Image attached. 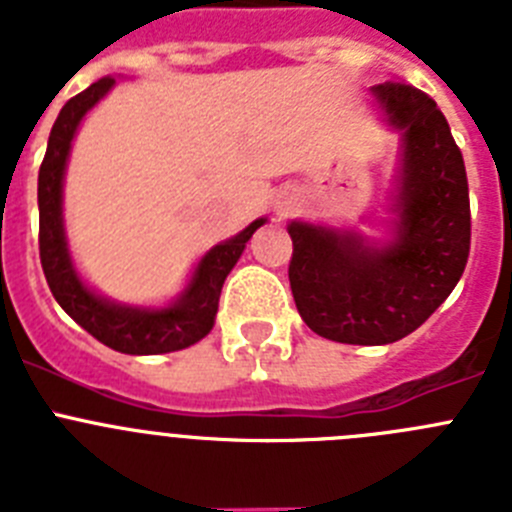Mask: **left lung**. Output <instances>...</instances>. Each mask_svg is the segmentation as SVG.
Listing matches in <instances>:
<instances>
[{
  "mask_svg": "<svg viewBox=\"0 0 512 512\" xmlns=\"http://www.w3.org/2000/svg\"><path fill=\"white\" fill-rule=\"evenodd\" d=\"M402 158L395 238L289 223V287L307 328L354 346H384L431 318L464 274L472 238L464 158L436 102L402 81L372 87Z\"/></svg>",
  "mask_w": 512,
  "mask_h": 512,
  "instance_id": "obj_1",
  "label": "left lung"
}]
</instances>
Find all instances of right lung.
Masks as SVG:
<instances>
[{
	"instance_id": "add662e5",
	"label": "right lung",
	"mask_w": 512,
	"mask_h": 512,
	"mask_svg": "<svg viewBox=\"0 0 512 512\" xmlns=\"http://www.w3.org/2000/svg\"><path fill=\"white\" fill-rule=\"evenodd\" d=\"M115 87L112 76L94 81L92 87L71 97L53 122L48 151L38 174L40 210V264L58 305L69 312L81 328L99 343L120 354L151 356L182 351L202 341L215 325L217 302L225 277L241 259L251 235L266 223V217L253 220L246 230L217 243L205 253L194 269L184 292L166 307H130L99 297L81 282L71 261L66 230H63V174L71 153V140L84 115Z\"/></svg>"
}]
</instances>
